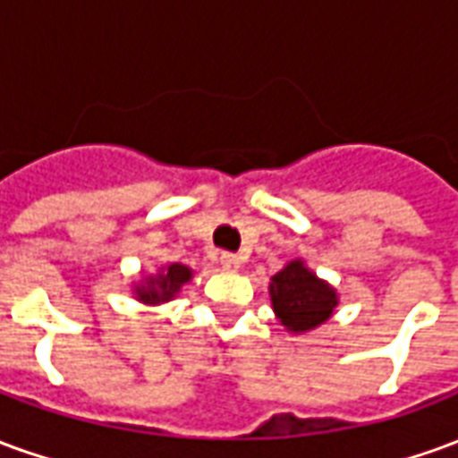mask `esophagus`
I'll use <instances>...</instances> for the list:
<instances>
[{
	"label": "esophagus",
	"instance_id": "1",
	"mask_svg": "<svg viewBox=\"0 0 458 458\" xmlns=\"http://www.w3.org/2000/svg\"><path fill=\"white\" fill-rule=\"evenodd\" d=\"M240 265H242V262H240L238 255H230V252H223V255H220V267L225 269V272H238Z\"/></svg>",
	"mask_w": 458,
	"mask_h": 458
}]
</instances>
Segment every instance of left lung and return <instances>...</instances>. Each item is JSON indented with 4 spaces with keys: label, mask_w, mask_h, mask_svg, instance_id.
<instances>
[{
    "label": "left lung",
    "mask_w": 458,
    "mask_h": 458,
    "mask_svg": "<svg viewBox=\"0 0 458 458\" xmlns=\"http://www.w3.org/2000/svg\"><path fill=\"white\" fill-rule=\"evenodd\" d=\"M269 301L279 324L301 336L327 324L338 307V292L299 258L269 277Z\"/></svg>",
    "instance_id": "obj_1"
}]
</instances>
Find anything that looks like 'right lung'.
Segmentation results:
<instances>
[{
  "label": "right lung",
  "mask_w": 458,
  "mask_h": 458,
  "mask_svg": "<svg viewBox=\"0 0 458 458\" xmlns=\"http://www.w3.org/2000/svg\"><path fill=\"white\" fill-rule=\"evenodd\" d=\"M191 279H193V269L181 265V262H171V265H161L151 275H144L140 282H134L131 294L147 307H159V304H166L176 297Z\"/></svg>",
  "instance_id": "add662e5"
}]
</instances>
